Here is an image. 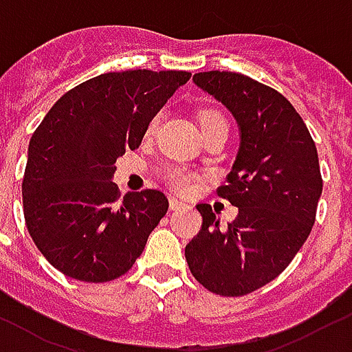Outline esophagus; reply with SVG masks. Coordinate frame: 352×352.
<instances>
[{"mask_svg": "<svg viewBox=\"0 0 352 352\" xmlns=\"http://www.w3.org/2000/svg\"><path fill=\"white\" fill-rule=\"evenodd\" d=\"M169 209L171 210L184 209V203H181L179 199H173V197H171V199H169Z\"/></svg>", "mask_w": 352, "mask_h": 352, "instance_id": "1", "label": "esophagus"}]
</instances>
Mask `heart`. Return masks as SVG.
I'll list each match as a JSON object with an SVG mask.
<instances>
[{"mask_svg":"<svg viewBox=\"0 0 352 352\" xmlns=\"http://www.w3.org/2000/svg\"><path fill=\"white\" fill-rule=\"evenodd\" d=\"M214 116H220V113H218V111H210V110L203 111L201 117H199V121H203V119H209V117H214ZM166 179H168L169 188L173 190V192H177V194H183V196H186V194H190V192H194V188L197 186V177L194 175L192 171L183 168H175V169H171V171H168Z\"/></svg>","mask_w":352,"mask_h":352,"instance_id":"1","label":"heart"}]
</instances>
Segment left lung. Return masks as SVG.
Returning <instances> with one entry per match:
<instances>
[{
  "mask_svg": "<svg viewBox=\"0 0 352 352\" xmlns=\"http://www.w3.org/2000/svg\"><path fill=\"white\" fill-rule=\"evenodd\" d=\"M194 83L228 108L241 145L218 196L239 207L228 228L201 203V231L184 248L190 272L222 296H242L272 282L314 228L322 192L315 143L287 98L236 72H197Z\"/></svg>",
  "mask_w": 352,
  "mask_h": 352,
  "instance_id": "obj_1",
  "label": "left lung"
}]
</instances>
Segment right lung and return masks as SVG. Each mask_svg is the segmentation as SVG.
Masks as SVG:
<instances>
[{"instance_id":"1","label":"right lung","mask_w":352,"mask_h":352,"mask_svg":"<svg viewBox=\"0 0 352 352\" xmlns=\"http://www.w3.org/2000/svg\"><path fill=\"white\" fill-rule=\"evenodd\" d=\"M184 70L108 72L65 93L33 132L22 181L31 239L80 282H111L142 256L168 212L160 190L121 196L116 160L140 147L153 117L190 80Z\"/></svg>"}]
</instances>
